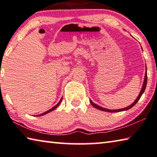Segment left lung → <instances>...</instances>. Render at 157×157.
I'll use <instances>...</instances> for the list:
<instances>
[{"mask_svg": "<svg viewBox=\"0 0 157 157\" xmlns=\"http://www.w3.org/2000/svg\"><path fill=\"white\" fill-rule=\"evenodd\" d=\"M147 67H146V71H145V78H144V81H143V86H142V88H141V90L139 94H138V96L137 97V98L136 99V100L134 101H133L132 104L129 105V106L124 108V109H114V110H110V109H105V108H103L101 106H99L98 105L94 104L92 101L91 99H90V104L92 106H94L95 109L100 110H102V111H105V112H110V113H114V112H120V111H124V110H127L130 109L131 108H132L134 105L136 104L138 102V100L140 99V98L142 96V94H143V92H145V90L146 88V86H147Z\"/></svg>", "mask_w": 157, "mask_h": 157, "instance_id": "1", "label": "left lung"}]
</instances>
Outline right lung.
Returning <instances> with one entry per match:
<instances>
[{
    "mask_svg": "<svg viewBox=\"0 0 157 157\" xmlns=\"http://www.w3.org/2000/svg\"><path fill=\"white\" fill-rule=\"evenodd\" d=\"M62 100H63V98H61L60 99V101H59L57 104L55 106H53L52 109H49L48 110H47V111H46V112H44V113H42V114H40V115H36V116H42V115H45V114H47V113H50V112H51L52 111V110H55L56 108H57L59 105L60 104V103H61V101H62Z\"/></svg>",
    "mask_w": 157,
    "mask_h": 157,
    "instance_id": "add662e5",
    "label": "right lung"
}]
</instances>
